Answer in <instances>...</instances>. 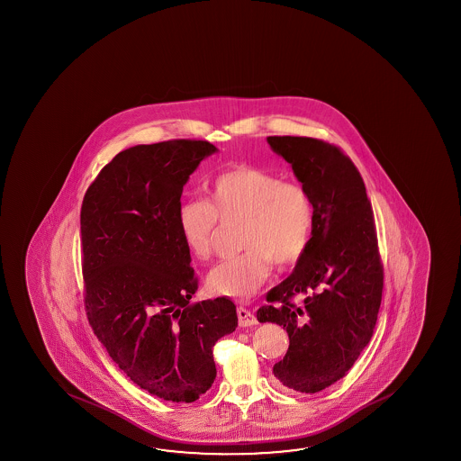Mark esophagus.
Returning a JSON list of instances; mask_svg holds the SVG:
<instances>
[{
  "instance_id": "obj_1",
  "label": "esophagus",
  "mask_w": 461,
  "mask_h": 461,
  "mask_svg": "<svg viewBox=\"0 0 461 461\" xmlns=\"http://www.w3.org/2000/svg\"><path fill=\"white\" fill-rule=\"evenodd\" d=\"M238 318H240V326H242V328L256 325L257 323L256 315L250 310L244 309V307L238 309Z\"/></svg>"
}]
</instances>
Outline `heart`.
I'll use <instances>...</instances> for the list:
<instances>
[{
	"label": "heart",
	"instance_id": "obj_1",
	"mask_svg": "<svg viewBox=\"0 0 461 461\" xmlns=\"http://www.w3.org/2000/svg\"><path fill=\"white\" fill-rule=\"evenodd\" d=\"M241 223V254L212 268L205 286L212 295L248 299L272 272L295 265L309 249L315 207L309 189L283 182L278 175L256 167H238L219 176L207 201L191 199L178 209V230L189 254L199 260L211 256L220 222Z\"/></svg>",
	"mask_w": 461,
	"mask_h": 461
}]
</instances>
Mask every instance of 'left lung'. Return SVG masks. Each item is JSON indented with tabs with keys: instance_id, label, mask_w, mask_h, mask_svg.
Returning <instances> with one entry per match:
<instances>
[{
	"instance_id": "left-lung-1",
	"label": "left lung",
	"mask_w": 461,
	"mask_h": 461,
	"mask_svg": "<svg viewBox=\"0 0 461 461\" xmlns=\"http://www.w3.org/2000/svg\"><path fill=\"white\" fill-rule=\"evenodd\" d=\"M267 141L309 189L315 225L309 249L257 320L289 336L273 375L297 393H320L348 375L376 326L384 273L373 209L362 175L338 146L307 136Z\"/></svg>"
}]
</instances>
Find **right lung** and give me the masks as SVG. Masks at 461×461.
Returning <instances> with one entry per match:
<instances>
[{
  "mask_svg": "<svg viewBox=\"0 0 461 461\" xmlns=\"http://www.w3.org/2000/svg\"><path fill=\"white\" fill-rule=\"evenodd\" d=\"M213 152L201 140L129 148L99 172L80 212L93 331L136 385L176 403L211 389L212 348L238 326L230 299L189 303L197 278L178 230L183 186Z\"/></svg>",
  "mask_w": 461,
  "mask_h": 461,
  "instance_id": "obj_1",
  "label": "right lung"
}]
</instances>
